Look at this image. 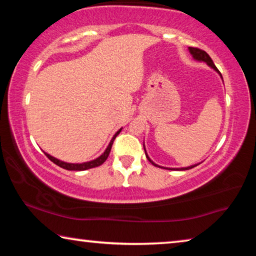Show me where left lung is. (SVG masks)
Returning <instances> with one entry per match:
<instances>
[{
    "label": "left lung",
    "instance_id": "left-lung-1",
    "mask_svg": "<svg viewBox=\"0 0 256 256\" xmlns=\"http://www.w3.org/2000/svg\"><path fill=\"white\" fill-rule=\"evenodd\" d=\"M188 52H190V54L192 55L193 60H198V62H204V63H206V66H210V68H212V70H214V71H216V73H218V74L220 76V78H222V73H220L218 68H216V66L214 64V62H212L211 58H210L209 55H208V53H206L204 50H198V48H194V47H188ZM222 81H224V80H222ZM144 152H146V159H148L149 162L154 164V166H156V167H159V168H164V170H190V168H193V167L198 166V164H200V162H198V164H190V166H188V167H178V168H170V167L159 166V164H157L156 162H154L152 160H151V158L149 157V154H146L144 142Z\"/></svg>",
    "mask_w": 256,
    "mask_h": 256
}]
</instances>
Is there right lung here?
Listing matches in <instances>:
<instances>
[{
	"instance_id": "obj_1",
	"label": "right lung",
	"mask_w": 256,
	"mask_h": 256,
	"mask_svg": "<svg viewBox=\"0 0 256 256\" xmlns=\"http://www.w3.org/2000/svg\"><path fill=\"white\" fill-rule=\"evenodd\" d=\"M123 128H120L118 132H116L114 134V136L112 138V140L110 144H108L107 148L105 149V151L99 156V157H97L96 159H92L90 160V162H76V164H73V162H63V160H60L58 158L53 157V156H50V154H47L44 151V154L47 158H48L50 162H53L55 164H58V166L64 168V170H90V168H94V167H98L100 166V164H102L104 162H106V159L108 158V156H110V149H112V142H114L115 138L118 136L120 132L122 131Z\"/></svg>"
}]
</instances>
